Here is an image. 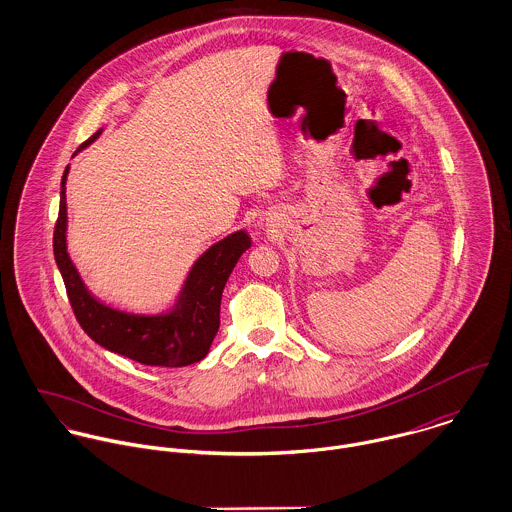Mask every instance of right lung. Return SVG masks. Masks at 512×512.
Instances as JSON below:
<instances>
[{"mask_svg": "<svg viewBox=\"0 0 512 512\" xmlns=\"http://www.w3.org/2000/svg\"><path fill=\"white\" fill-rule=\"evenodd\" d=\"M102 130L82 146H90ZM67 175L61 181V207L53 250L76 321L100 347L147 366H187L207 357L220 325V297L238 258L252 240L244 230L213 244L191 268L171 311L136 315L98 301L84 286L67 252Z\"/></svg>", "mask_w": 512, "mask_h": 512, "instance_id": "add662e5", "label": "right lung"}]
</instances>
